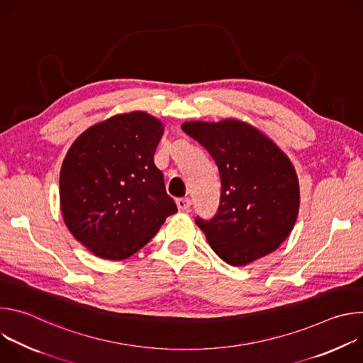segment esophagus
<instances>
[{
    "label": "esophagus",
    "mask_w": 363,
    "mask_h": 363,
    "mask_svg": "<svg viewBox=\"0 0 363 363\" xmlns=\"http://www.w3.org/2000/svg\"><path fill=\"white\" fill-rule=\"evenodd\" d=\"M177 205H178V208H179L181 211H185V210H188L189 206H191V199H189L188 196L178 198V199H177Z\"/></svg>",
    "instance_id": "34e87169"
}]
</instances>
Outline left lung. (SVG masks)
Masks as SVG:
<instances>
[{"label":"left lung","instance_id":"8db88e82","mask_svg":"<svg viewBox=\"0 0 363 363\" xmlns=\"http://www.w3.org/2000/svg\"><path fill=\"white\" fill-rule=\"evenodd\" d=\"M182 130L210 152L220 171L217 214L195 218L211 248L231 266H245L277 250L291 233L300 205L289 158L266 135L240 121L185 122Z\"/></svg>","mask_w":363,"mask_h":363}]
</instances>
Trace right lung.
I'll list each match as a JSON object with an SVG mask.
<instances>
[{"mask_svg": "<svg viewBox=\"0 0 363 363\" xmlns=\"http://www.w3.org/2000/svg\"><path fill=\"white\" fill-rule=\"evenodd\" d=\"M162 123L145 112L113 116L82 133L60 172V206L73 237L108 260L130 257L177 213L153 155Z\"/></svg>", "mask_w": 363, "mask_h": 363, "instance_id": "1", "label": "right lung"}]
</instances>
